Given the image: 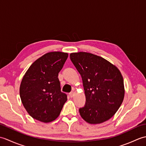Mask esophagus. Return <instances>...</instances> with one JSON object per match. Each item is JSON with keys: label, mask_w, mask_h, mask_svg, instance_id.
<instances>
[{"label": "esophagus", "mask_w": 146, "mask_h": 146, "mask_svg": "<svg viewBox=\"0 0 146 146\" xmlns=\"http://www.w3.org/2000/svg\"><path fill=\"white\" fill-rule=\"evenodd\" d=\"M74 92H71V93H70V97H71V98H72V97H74Z\"/></svg>", "instance_id": "esophagus-1"}]
</instances>
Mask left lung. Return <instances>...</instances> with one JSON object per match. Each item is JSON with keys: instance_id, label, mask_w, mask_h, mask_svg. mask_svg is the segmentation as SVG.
Wrapping results in <instances>:
<instances>
[{"instance_id": "obj_1", "label": "left lung", "mask_w": 146, "mask_h": 146, "mask_svg": "<svg viewBox=\"0 0 146 146\" xmlns=\"http://www.w3.org/2000/svg\"><path fill=\"white\" fill-rule=\"evenodd\" d=\"M70 60L82 76L86 103L79 112L91 124L103 123L120 107L125 90L120 70L105 59L86 52L71 53Z\"/></svg>"}]
</instances>
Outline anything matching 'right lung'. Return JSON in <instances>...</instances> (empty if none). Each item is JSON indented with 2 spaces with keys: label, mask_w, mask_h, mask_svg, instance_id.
<instances>
[{
  "label": "right lung",
  "mask_w": 146,
  "mask_h": 146,
  "mask_svg": "<svg viewBox=\"0 0 146 146\" xmlns=\"http://www.w3.org/2000/svg\"><path fill=\"white\" fill-rule=\"evenodd\" d=\"M68 56L66 52H48L34 62L24 75L20 97L33 119L48 123L60 114L67 95L61 92L58 76Z\"/></svg>",
  "instance_id": "obj_1"
}]
</instances>
